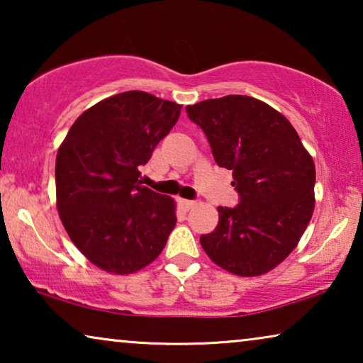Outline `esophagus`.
I'll return each mask as SVG.
<instances>
[{"label": "esophagus", "instance_id": "1", "mask_svg": "<svg viewBox=\"0 0 363 363\" xmlns=\"http://www.w3.org/2000/svg\"><path fill=\"white\" fill-rule=\"evenodd\" d=\"M178 205H180L183 211H188V210H191V208L195 206L196 203L191 201V200H183V198H178Z\"/></svg>", "mask_w": 363, "mask_h": 363}]
</instances>
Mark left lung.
Wrapping results in <instances>:
<instances>
[{
  "mask_svg": "<svg viewBox=\"0 0 363 363\" xmlns=\"http://www.w3.org/2000/svg\"><path fill=\"white\" fill-rule=\"evenodd\" d=\"M218 167L233 170L235 208L218 206L215 231L200 242L231 274L261 276L291 255L314 211V160L296 128L267 104L225 96L186 106Z\"/></svg>",
  "mask_w": 363,
  "mask_h": 363,
  "instance_id": "8db88e82",
  "label": "left lung"
}]
</instances>
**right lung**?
Returning a JSON list of instances; mask_svg holds the SVG:
<instances>
[{
  "instance_id": "right-lung-1",
  "label": "right lung",
  "mask_w": 363,
  "mask_h": 363,
  "mask_svg": "<svg viewBox=\"0 0 363 363\" xmlns=\"http://www.w3.org/2000/svg\"><path fill=\"white\" fill-rule=\"evenodd\" d=\"M180 111V104L142 91L117 94L79 116L59 147V216L77 250L104 271H140L177 225L175 201L143 186L138 168Z\"/></svg>"
}]
</instances>
